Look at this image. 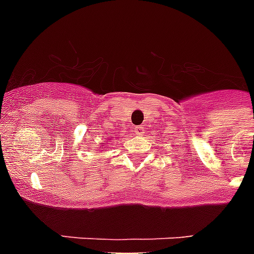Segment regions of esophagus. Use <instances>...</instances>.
Wrapping results in <instances>:
<instances>
[{
  "label": "esophagus",
  "mask_w": 254,
  "mask_h": 254,
  "mask_svg": "<svg viewBox=\"0 0 254 254\" xmlns=\"http://www.w3.org/2000/svg\"><path fill=\"white\" fill-rule=\"evenodd\" d=\"M134 133L137 134V135H140V134H143V127L139 125V127H134Z\"/></svg>",
  "instance_id": "1"
}]
</instances>
